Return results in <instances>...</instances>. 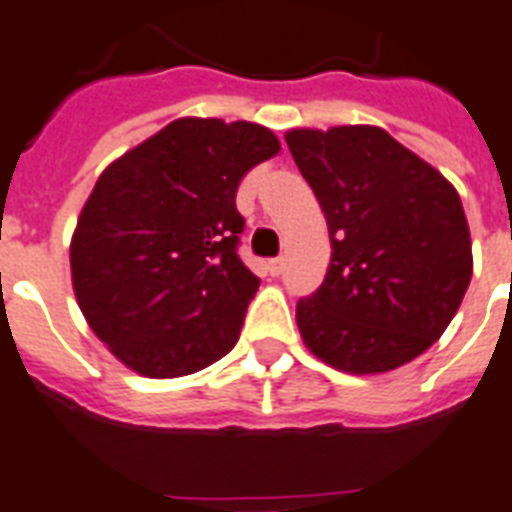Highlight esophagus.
Instances as JSON below:
<instances>
[{"mask_svg": "<svg viewBox=\"0 0 512 512\" xmlns=\"http://www.w3.org/2000/svg\"><path fill=\"white\" fill-rule=\"evenodd\" d=\"M282 267H285V259H272L267 264V269H269V275L272 277H277L282 272Z\"/></svg>", "mask_w": 512, "mask_h": 512, "instance_id": "esophagus-1", "label": "esophagus"}]
</instances>
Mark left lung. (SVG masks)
<instances>
[{
    "mask_svg": "<svg viewBox=\"0 0 512 512\" xmlns=\"http://www.w3.org/2000/svg\"><path fill=\"white\" fill-rule=\"evenodd\" d=\"M327 219L330 267L298 301L306 349L370 375L420 357L447 330L473 275L460 195L378 126L285 134Z\"/></svg>",
    "mask_w": 512,
    "mask_h": 512,
    "instance_id": "8db88e82",
    "label": "left lung"
}]
</instances>
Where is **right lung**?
Masks as SVG:
<instances>
[{
  "label": "right lung",
  "instance_id": "obj_1",
  "mask_svg": "<svg viewBox=\"0 0 512 512\" xmlns=\"http://www.w3.org/2000/svg\"><path fill=\"white\" fill-rule=\"evenodd\" d=\"M277 153L267 126L177 118L102 171L71 240L73 293L129 370L179 378L235 346L259 290L237 256V185Z\"/></svg>",
  "mask_w": 512,
  "mask_h": 512
}]
</instances>
